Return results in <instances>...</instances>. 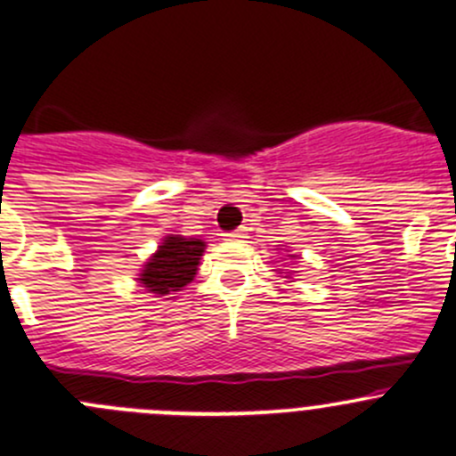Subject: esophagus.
Listing matches in <instances>:
<instances>
[{
	"instance_id": "obj_1",
	"label": "esophagus",
	"mask_w": 456,
	"mask_h": 456,
	"mask_svg": "<svg viewBox=\"0 0 456 456\" xmlns=\"http://www.w3.org/2000/svg\"><path fill=\"white\" fill-rule=\"evenodd\" d=\"M247 238V229H236V232L227 233V240H242Z\"/></svg>"
}]
</instances>
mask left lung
Returning <instances> with one entry per match:
<instances>
[{
    "instance_id": "1",
    "label": "left lung",
    "mask_w": 456,
    "mask_h": 456,
    "mask_svg": "<svg viewBox=\"0 0 456 456\" xmlns=\"http://www.w3.org/2000/svg\"><path fill=\"white\" fill-rule=\"evenodd\" d=\"M291 257H296V256H291ZM280 273H282V271H280Z\"/></svg>"
}]
</instances>
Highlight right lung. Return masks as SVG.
<instances>
[{"mask_svg":"<svg viewBox=\"0 0 456 456\" xmlns=\"http://www.w3.org/2000/svg\"><path fill=\"white\" fill-rule=\"evenodd\" d=\"M205 242L200 238L185 236H165L156 254L142 266L139 282L147 289V293L156 296L176 297L178 291L187 287L196 278L200 256L205 254Z\"/></svg>","mask_w":456,"mask_h":456,"instance_id":"add662e5","label":"right lung"}]
</instances>
